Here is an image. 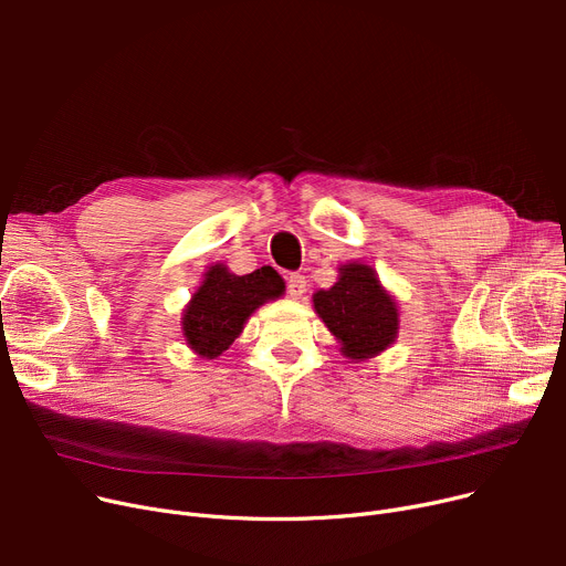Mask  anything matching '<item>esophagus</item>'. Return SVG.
<instances>
[{"label": "esophagus", "mask_w": 566, "mask_h": 566, "mask_svg": "<svg viewBox=\"0 0 566 566\" xmlns=\"http://www.w3.org/2000/svg\"><path fill=\"white\" fill-rule=\"evenodd\" d=\"M286 291H289L291 298H295V301L303 298L305 291H307V277L301 275V273H291L289 280H286Z\"/></svg>", "instance_id": "obj_1"}]
</instances>
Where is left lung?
<instances>
[{
    "label": "left lung",
    "instance_id": "obj_1",
    "mask_svg": "<svg viewBox=\"0 0 566 566\" xmlns=\"http://www.w3.org/2000/svg\"><path fill=\"white\" fill-rule=\"evenodd\" d=\"M314 312L350 360H367L395 344L399 307L367 263H344L331 289L314 293Z\"/></svg>",
    "mask_w": 566,
    "mask_h": 566
}]
</instances>
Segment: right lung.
Listing matches in <instances>:
<instances>
[{
	"instance_id": "add662e5",
	"label": "right lung",
	"mask_w": 566,
	"mask_h": 566,
	"mask_svg": "<svg viewBox=\"0 0 566 566\" xmlns=\"http://www.w3.org/2000/svg\"><path fill=\"white\" fill-rule=\"evenodd\" d=\"M282 293L284 282L271 265L250 275H233L222 263L211 265L184 310L186 344L201 358H218L243 333L252 312Z\"/></svg>"
}]
</instances>
